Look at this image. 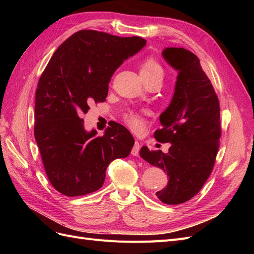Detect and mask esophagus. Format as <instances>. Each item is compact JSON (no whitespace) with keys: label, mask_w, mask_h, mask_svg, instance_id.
<instances>
[{"label":"esophagus","mask_w":254,"mask_h":254,"mask_svg":"<svg viewBox=\"0 0 254 254\" xmlns=\"http://www.w3.org/2000/svg\"><path fill=\"white\" fill-rule=\"evenodd\" d=\"M140 148H141V145H140V143L139 142H135L134 143V145H133V147H132V149H131V155L132 156H139V151H140Z\"/></svg>","instance_id":"esophagus-1"}]
</instances>
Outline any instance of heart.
I'll list each match as a JSON object with an SVG mask.
<instances>
[{"label":"heart","mask_w":254,"mask_h":254,"mask_svg":"<svg viewBox=\"0 0 254 254\" xmlns=\"http://www.w3.org/2000/svg\"><path fill=\"white\" fill-rule=\"evenodd\" d=\"M163 67L158 63L156 59L151 57L146 58L140 64V75L143 80L149 79L152 77H163ZM124 122L127 126L132 129L133 131H139L144 126V119L142 115L137 114L133 111H127L123 115Z\"/></svg>","instance_id":"b5f03b06"}]
</instances>
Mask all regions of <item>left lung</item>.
<instances>
[{"instance_id":"obj_1","label":"left lung","mask_w":254,"mask_h":254,"mask_svg":"<svg viewBox=\"0 0 254 254\" xmlns=\"http://www.w3.org/2000/svg\"><path fill=\"white\" fill-rule=\"evenodd\" d=\"M166 63L178 72L170 106L161 113L155 137L171 143L167 153L143 146L140 156L167 174V186L156 196L180 204L198 194L213 170L219 148V102L198 57L182 48H166Z\"/></svg>"}]
</instances>
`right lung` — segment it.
<instances>
[{
    "mask_svg": "<svg viewBox=\"0 0 254 254\" xmlns=\"http://www.w3.org/2000/svg\"><path fill=\"white\" fill-rule=\"evenodd\" d=\"M146 45L141 37L121 38L97 30L73 34L54 53L38 82L35 139L52 186L68 197L101 189L106 170L126 158L134 140L119 123L97 136L87 131L82 114L104 102L118 67Z\"/></svg>",
    "mask_w": 254,
    "mask_h": 254,
    "instance_id": "right-lung-1",
    "label": "right lung"
}]
</instances>
